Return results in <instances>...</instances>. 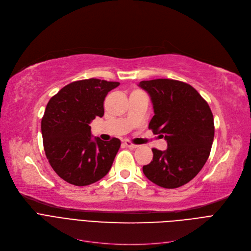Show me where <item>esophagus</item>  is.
Listing matches in <instances>:
<instances>
[{
	"label": "esophagus",
	"instance_id": "esophagus-1",
	"mask_svg": "<svg viewBox=\"0 0 251 251\" xmlns=\"http://www.w3.org/2000/svg\"><path fill=\"white\" fill-rule=\"evenodd\" d=\"M125 145L126 146V147H128L129 149H136V148H138V145H136V144H134V143H131L130 141H128V140H126L125 141Z\"/></svg>",
	"mask_w": 251,
	"mask_h": 251
}]
</instances>
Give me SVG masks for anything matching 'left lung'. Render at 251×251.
Wrapping results in <instances>:
<instances>
[{
    "label": "left lung",
    "mask_w": 251,
    "mask_h": 251,
    "mask_svg": "<svg viewBox=\"0 0 251 251\" xmlns=\"http://www.w3.org/2000/svg\"><path fill=\"white\" fill-rule=\"evenodd\" d=\"M151 96L154 116L149 128L164 137L165 151L152 149L153 160L143 166L146 177L164 188L189 182L207 162L215 135L212 110L201 94L187 83L172 79L142 81Z\"/></svg>",
    "instance_id": "left-lung-1"
}]
</instances>
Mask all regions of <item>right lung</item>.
I'll list each match as a JSON object with an SVG mask.
<instances>
[{
  "instance_id": "right-lung-1",
  "label": "right lung",
  "mask_w": 251,
  "mask_h": 251,
  "mask_svg": "<svg viewBox=\"0 0 251 251\" xmlns=\"http://www.w3.org/2000/svg\"><path fill=\"white\" fill-rule=\"evenodd\" d=\"M119 85L95 78L75 81L49 101L41 120L43 149L50 166L65 181L89 185L110 170L121 141H92L89 124L103 116L104 99Z\"/></svg>"
}]
</instances>
